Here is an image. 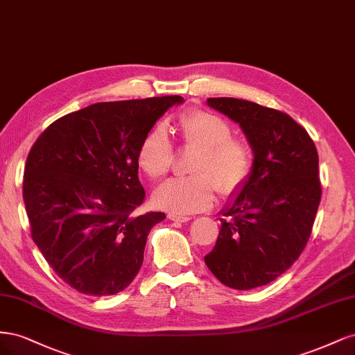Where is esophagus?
<instances>
[{"mask_svg": "<svg viewBox=\"0 0 355 355\" xmlns=\"http://www.w3.org/2000/svg\"><path fill=\"white\" fill-rule=\"evenodd\" d=\"M167 218L170 220H175V222H188L192 219L191 216H185V214H178V213H168Z\"/></svg>", "mask_w": 355, "mask_h": 355, "instance_id": "esophagus-1", "label": "esophagus"}]
</instances>
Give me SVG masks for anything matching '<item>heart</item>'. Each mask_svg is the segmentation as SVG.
<instances>
[{
  "instance_id": "heart-1",
  "label": "heart",
  "mask_w": 355,
  "mask_h": 355,
  "mask_svg": "<svg viewBox=\"0 0 355 355\" xmlns=\"http://www.w3.org/2000/svg\"><path fill=\"white\" fill-rule=\"evenodd\" d=\"M178 130L187 146L198 149L191 171L196 176L171 179L157 188L153 201L158 209L194 213L209 209L222 194L237 191L249 178L253 153L243 137L231 136V124L218 114L191 111L182 115ZM137 164L153 180L164 178L173 164V148L163 127L149 132L137 149Z\"/></svg>"
}]
</instances>
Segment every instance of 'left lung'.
Returning <instances> with one entry per match:
<instances>
[{"label": "left lung", "instance_id": "left-lung-1", "mask_svg": "<svg viewBox=\"0 0 355 355\" xmlns=\"http://www.w3.org/2000/svg\"><path fill=\"white\" fill-rule=\"evenodd\" d=\"M207 105L241 127L254 158L220 210V232L204 262L222 284L250 290L274 282L305 249L321 200L318 154L284 112L234 98Z\"/></svg>", "mask_w": 355, "mask_h": 355}]
</instances>
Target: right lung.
Masks as SVG:
<instances>
[{
    "mask_svg": "<svg viewBox=\"0 0 355 355\" xmlns=\"http://www.w3.org/2000/svg\"><path fill=\"white\" fill-rule=\"evenodd\" d=\"M180 103V96L93 103L51 123L31 148L24 201L32 240L77 292L115 295L141 270L148 234L166 214H135L145 198L137 149Z\"/></svg>",
    "mask_w": 355,
    "mask_h": 355,
    "instance_id": "add662e5",
    "label": "right lung"
}]
</instances>
